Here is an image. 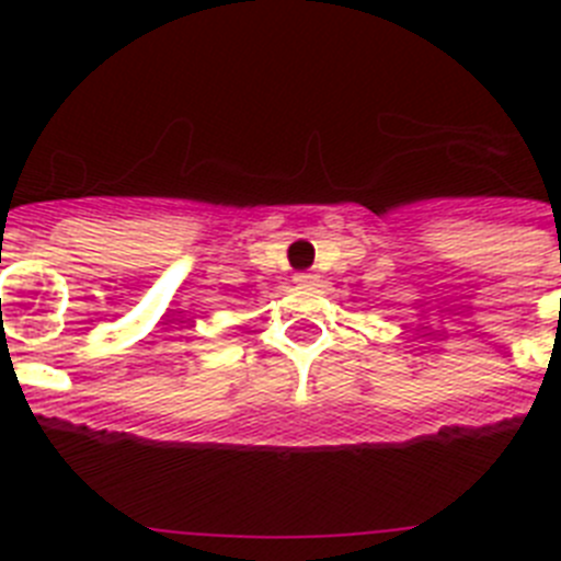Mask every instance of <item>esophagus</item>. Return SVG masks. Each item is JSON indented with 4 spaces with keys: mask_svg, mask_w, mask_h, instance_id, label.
Instances as JSON below:
<instances>
[{
    "mask_svg": "<svg viewBox=\"0 0 561 561\" xmlns=\"http://www.w3.org/2000/svg\"><path fill=\"white\" fill-rule=\"evenodd\" d=\"M295 284L311 286V284H317V275H314V272H297V275H295Z\"/></svg>",
    "mask_w": 561,
    "mask_h": 561,
    "instance_id": "esophagus-1",
    "label": "esophagus"
}]
</instances>
